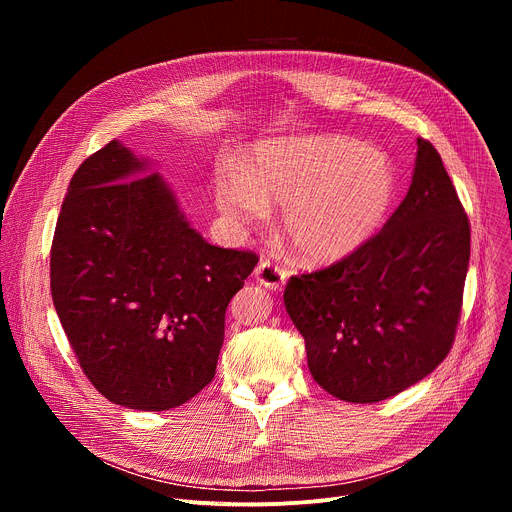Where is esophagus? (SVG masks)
<instances>
[{
  "label": "esophagus",
  "mask_w": 512,
  "mask_h": 512,
  "mask_svg": "<svg viewBox=\"0 0 512 512\" xmlns=\"http://www.w3.org/2000/svg\"><path fill=\"white\" fill-rule=\"evenodd\" d=\"M255 279H257L263 287L275 291V289H281V287L285 285L287 271L281 269V267H277V265H273L271 261L265 259V261H261L259 267L255 269Z\"/></svg>",
  "instance_id": "34e87169"
}]
</instances>
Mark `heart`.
<instances>
[{"label":"heart","mask_w":512,"mask_h":512,"mask_svg":"<svg viewBox=\"0 0 512 512\" xmlns=\"http://www.w3.org/2000/svg\"><path fill=\"white\" fill-rule=\"evenodd\" d=\"M393 162L373 145L338 135L261 143L239 168L216 174V204L239 231L257 227L269 204H283L279 227L312 263H332L369 243L395 198Z\"/></svg>","instance_id":"b5f03b06"}]
</instances>
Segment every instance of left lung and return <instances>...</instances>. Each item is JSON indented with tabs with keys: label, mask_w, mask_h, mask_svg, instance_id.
Listing matches in <instances>:
<instances>
[{
	"label": "left lung",
	"mask_w": 512,
	"mask_h": 512,
	"mask_svg": "<svg viewBox=\"0 0 512 512\" xmlns=\"http://www.w3.org/2000/svg\"><path fill=\"white\" fill-rule=\"evenodd\" d=\"M470 223L427 139L407 196L383 231L342 261L289 277L285 310L314 381L348 403H377L425 379L456 336Z\"/></svg>",
	"instance_id": "1"
}]
</instances>
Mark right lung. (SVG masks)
<instances>
[{
  "label": "right lung",
  "instance_id": "add662e5",
  "mask_svg": "<svg viewBox=\"0 0 512 512\" xmlns=\"http://www.w3.org/2000/svg\"><path fill=\"white\" fill-rule=\"evenodd\" d=\"M257 261L206 243L150 162L113 139L81 164L64 196L52 302L103 397L166 411L214 379L227 306Z\"/></svg>",
  "mask_w": 512,
  "mask_h": 512
}]
</instances>
